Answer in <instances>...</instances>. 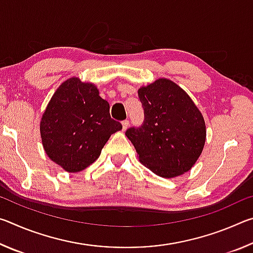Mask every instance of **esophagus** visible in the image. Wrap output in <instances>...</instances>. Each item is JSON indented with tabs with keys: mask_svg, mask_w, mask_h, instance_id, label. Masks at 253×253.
I'll list each match as a JSON object with an SVG mask.
<instances>
[{
	"mask_svg": "<svg viewBox=\"0 0 253 253\" xmlns=\"http://www.w3.org/2000/svg\"><path fill=\"white\" fill-rule=\"evenodd\" d=\"M122 125H123V129L126 130L127 128L129 127V121H128V119H126V121H124V122L122 123Z\"/></svg>",
	"mask_w": 253,
	"mask_h": 253,
	"instance_id": "esophagus-1",
	"label": "esophagus"
}]
</instances>
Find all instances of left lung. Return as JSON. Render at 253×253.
I'll list each match as a JSON object with an SVG mask.
<instances>
[{
    "label": "left lung",
    "instance_id": "left-lung-1",
    "mask_svg": "<svg viewBox=\"0 0 253 253\" xmlns=\"http://www.w3.org/2000/svg\"><path fill=\"white\" fill-rule=\"evenodd\" d=\"M138 98L144 123L127 129L126 136L139 162L164 178L188 172L202 154L207 138L198 107L178 84L166 78L140 87Z\"/></svg>",
    "mask_w": 253,
    "mask_h": 253
}]
</instances>
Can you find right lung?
Here are the masks:
<instances>
[{"mask_svg":"<svg viewBox=\"0 0 253 253\" xmlns=\"http://www.w3.org/2000/svg\"><path fill=\"white\" fill-rule=\"evenodd\" d=\"M122 128L110 117L108 101L99 96L96 85L77 77L60 84L40 122L44 152L69 173L92 164L109 137Z\"/></svg>","mask_w":253,"mask_h":253,"instance_id":"1","label":"right lung"}]
</instances>
